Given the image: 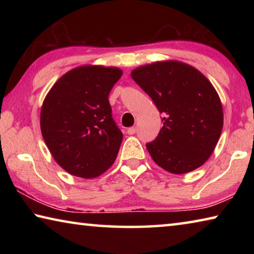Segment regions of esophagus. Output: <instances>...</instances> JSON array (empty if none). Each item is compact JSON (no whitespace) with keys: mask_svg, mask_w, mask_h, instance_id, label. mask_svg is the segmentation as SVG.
Masks as SVG:
<instances>
[{"mask_svg":"<svg viewBox=\"0 0 254 254\" xmlns=\"http://www.w3.org/2000/svg\"><path fill=\"white\" fill-rule=\"evenodd\" d=\"M127 132V134L132 135V134H134V133L136 132V128L135 127H128Z\"/></svg>","mask_w":254,"mask_h":254,"instance_id":"34e87169","label":"esophagus"}]
</instances>
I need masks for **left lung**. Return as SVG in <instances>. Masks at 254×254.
<instances>
[{
	"instance_id": "obj_1",
	"label": "left lung",
	"mask_w": 254,
	"mask_h": 254,
	"mask_svg": "<svg viewBox=\"0 0 254 254\" xmlns=\"http://www.w3.org/2000/svg\"><path fill=\"white\" fill-rule=\"evenodd\" d=\"M131 77L165 114L157 139L147 143L153 161L176 175L204 165L224 122L221 98L212 83L195 67L178 60L140 66Z\"/></svg>"
}]
</instances>
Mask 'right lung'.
<instances>
[{"label":"right lung","instance_id":"obj_1","mask_svg":"<svg viewBox=\"0 0 254 254\" xmlns=\"http://www.w3.org/2000/svg\"><path fill=\"white\" fill-rule=\"evenodd\" d=\"M122 74L118 67L79 66L60 77L46 95L41 134L68 174L96 178L117 159L123 134L112 119L109 94Z\"/></svg>","mask_w":254,"mask_h":254}]
</instances>
